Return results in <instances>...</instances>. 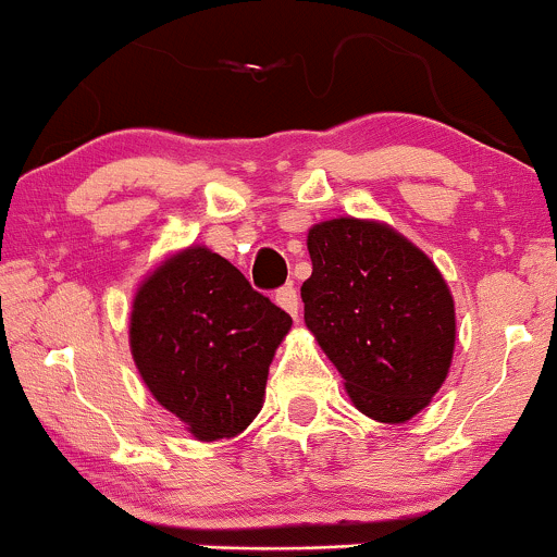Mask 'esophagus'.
Wrapping results in <instances>:
<instances>
[{"mask_svg":"<svg viewBox=\"0 0 557 557\" xmlns=\"http://www.w3.org/2000/svg\"><path fill=\"white\" fill-rule=\"evenodd\" d=\"M276 302L286 310V313L295 315V319H297V310H300V295H297L295 286H292V284L281 286V289L276 292Z\"/></svg>","mask_w":557,"mask_h":557,"instance_id":"1","label":"esophagus"}]
</instances>
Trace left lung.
Returning a JSON list of instances; mask_svg holds the SVG:
<instances>
[{
	"instance_id": "8db88e82",
	"label": "left lung",
	"mask_w": 557,
	"mask_h": 557,
	"mask_svg": "<svg viewBox=\"0 0 557 557\" xmlns=\"http://www.w3.org/2000/svg\"><path fill=\"white\" fill-rule=\"evenodd\" d=\"M305 324L376 422L420 414L444 385L457 339L454 300L422 249L391 225L337 218L308 231Z\"/></svg>"
}]
</instances>
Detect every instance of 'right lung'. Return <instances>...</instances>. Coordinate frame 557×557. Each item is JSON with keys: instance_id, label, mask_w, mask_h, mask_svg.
I'll use <instances>...</instances> for the list:
<instances>
[{"instance_id": "right-lung-1", "label": "right lung", "mask_w": 557, "mask_h": 557, "mask_svg": "<svg viewBox=\"0 0 557 557\" xmlns=\"http://www.w3.org/2000/svg\"><path fill=\"white\" fill-rule=\"evenodd\" d=\"M292 315L207 247L166 257L137 289L129 348L151 396L199 441L233 438L265 398Z\"/></svg>"}]
</instances>
